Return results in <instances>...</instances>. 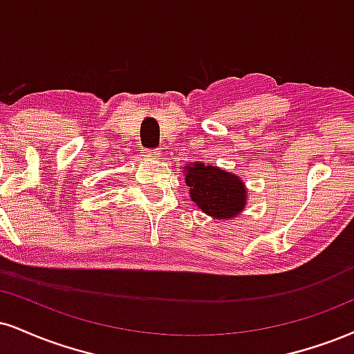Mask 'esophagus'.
Returning <instances> with one entry per match:
<instances>
[{
	"instance_id": "esophagus-1",
	"label": "esophagus",
	"mask_w": 354,
	"mask_h": 354,
	"mask_svg": "<svg viewBox=\"0 0 354 354\" xmlns=\"http://www.w3.org/2000/svg\"><path fill=\"white\" fill-rule=\"evenodd\" d=\"M143 156H147L148 160H158L161 156L160 148H145Z\"/></svg>"
}]
</instances>
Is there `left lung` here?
Listing matches in <instances>:
<instances>
[{
  "label": "left lung",
  "instance_id": "8db88e82",
  "mask_svg": "<svg viewBox=\"0 0 354 354\" xmlns=\"http://www.w3.org/2000/svg\"><path fill=\"white\" fill-rule=\"evenodd\" d=\"M186 185L189 186L191 199L206 214L218 219L234 218L245 204L242 181L216 166L203 163L186 166Z\"/></svg>",
  "mask_w": 354,
  "mask_h": 354
}]
</instances>
